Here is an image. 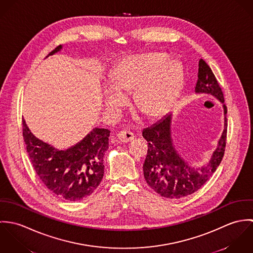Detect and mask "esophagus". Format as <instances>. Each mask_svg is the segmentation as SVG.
I'll return each instance as SVG.
<instances>
[{
  "instance_id": "34e87169",
  "label": "esophagus",
  "mask_w": 253,
  "mask_h": 253,
  "mask_svg": "<svg viewBox=\"0 0 253 253\" xmlns=\"http://www.w3.org/2000/svg\"><path fill=\"white\" fill-rule=\"evenodd\" d=\"M117 138L124 143L129 142L134 138V135L130 132V131H126V130H122L120 132L117 133Z\"/></svg>"
}]
</instances>
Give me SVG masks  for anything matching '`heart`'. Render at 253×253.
Returning a JSON list of instances; mask_svg holds the SVG:
<instances>
[{
    "label": "heart",
    "instance_id": "obj_1",
    "mask_svg": "<svg viewBox=\"0 0 253 253\" xmlns=\"http://www.w3.org/2000/svg\"><path fill=\"white\" fill-rule=\"evenodd\" d=\"M183 84L180 65L168 57L148 52L124 59L111 77L106 87L105 105L110 110L124 100L120 91L134 92L136 108L149 118L161 117L173 107Z\"/></svg>",
    "mask_w": 253,
    "mask_h": 253
}]
</instances>
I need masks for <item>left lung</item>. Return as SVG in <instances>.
Here are the masks:
<instances>
[{"label": "left lung", "instance_id": "obj_1", "mask_svg": "<svg viewBox=\"0 0 253 253\" xmlns=\"http://www.w3.org/2000/svg\"><path fill=\"white\" fill-rule=\"evenodd\" d=\"M195 93L211 94L222 103L224 129L210 161L203 166H192L175 149L171 137V114H168L152 126L143 129L148 142L143 174L148 185L159 195L180 199L198 191L211 178L220 165L225 151L227 135V107L216 78L205 60L199 61Z\"/></svg>", "mask_w": 253, "mask_h": 253}]
</instances>
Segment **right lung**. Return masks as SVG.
I'll list each match as a JSON object with an SVG mask.
<instances>
[{
	"label": "right lung",
	"mask_w": 253,
	"mask_h": 253,
	"mask_svg": "<svg viewBox=\"0 0 253 253\" xmlns=\"http://www.w3.org/2000/svg\"><path fill=\"white\" fill-rule=\"evenodd\" d=\"M61 49L60 44L47 56ZM22 125L31 163L51 193L68 202H77L95 191L104 175L103 157L109 148V129L94 127L77 144L59 150L37 138L24 119Z\"/></svg>",
	"instance_id": "1"
}]
</instances>
